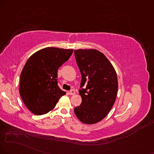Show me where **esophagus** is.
I'll use <instances>...</instances> for the list:
<instances>
[{
    "label": "esophagus",
    "mask_w": 154,
    "mask_h": 154,
    "mask_svg": "<svg viewBox=\"0 0 154 154\" xmlns=\"http://www.w3.org/2000/svg\"><path fill=\"white\" fill-rule=\"evenodd\" d=\"M68 94H69V95H71V96H72V95H74L75 94V91L74 90H71V91L68 92Z\"/></svg>",
    "instance_id": "esophagus-1"
}]
</instances>
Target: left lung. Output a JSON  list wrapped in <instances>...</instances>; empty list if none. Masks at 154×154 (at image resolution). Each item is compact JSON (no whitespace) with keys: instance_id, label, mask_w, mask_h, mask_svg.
Wrapping results in <instances>:
<instances>
[{"instance_id":"1","label":"left lung","mask_w":154,"mask_h":154,"mask_svg":"<svg viewBox=\"0 0 154 154\" xmlns=\"http://www.w3.org/2000/svg\"><path fill=\"white\" fill-rule=\"evenodd\" d=\"M81 79L79 91L82 102L74 109L81 122L94 124L105 118L113 107L118 92V78L114 68L103 53L96 49L74 51Z\"/></svg>"}]
</instances>
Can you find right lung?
<instances>
[{"mask_svg":"<svg viewBox=\"0 0 154 154\" xmlns=\"http://www.w3.org/2000/svg\"><path fill=\"white\" fill-rule=\"evenodd\" d=\"M73 49L48 47L28 58L20 73L19 93L35 115L48 113L66 92L58 86V69L69 59Z\"/></svg>","mask_w":154,"mask_h":154,"instance_id":"obj_1","label":"right lung"}]
</instances>
